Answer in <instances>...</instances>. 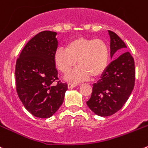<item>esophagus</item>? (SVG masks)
<instances>
[{"mask_svg": "<svg viewBox=\"0 0 148 148\" xmlns=\"http://www.w3.org/2000/svg\"><path fill=\"white\" fill-rule=\"evenodd\" d=\"M77 86V84L75 83V82H69L68 83V88H72L75 87V86Z\"/></svg>", "mask_w": 148, "mask_h": 148, "instance_id": "1", "label": "esophagus"}]
</instances>
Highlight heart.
Here are the masks:
<instances>
[{
	"label": "heart",
	"mask_w": 148,
	"mask_h": 148,
	"mask_svg": "<svg viewBox=\"0 0 148 148\" xmlns=\"http://www.w3.org/2000/svg\"><path fill=\"white\" fill-rule=\"evenodd\" d=\"M109 56L108 46L104 40L79 37L69 41L66 49H57L54 61L56 67L64 74L70 72L77 61L79 66L68 75L67 79L80 81L89 76L96 78L103 74L108 65Z\"/></svg>",
	"instance_id": "b5f03b06"
}]
</instances>
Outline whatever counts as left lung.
<instances>
[{
  "mask_svg": "<svg viewBox=\"0 0 148 148\" xmlns=\"http://www.w3.org/2000/svg\"><path fill=\"white\" fill-rule=\"evenodd\" d=\"M110 38V57L118 50L122 53L108 66L99 80L93 84L91 96L86 102L89 108L100 116L113 115L128 99L135 83L134 60L125 51V43L114 32L108 31Z\"/></svg>",
  "mask_w": 148,
  "mask_h": 148,
  "instance_id": "8db88e82",
  "label": "left lung"
}]
</instances>
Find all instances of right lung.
<instances>
[{
  "label": "right lung",
  "instance_id": "add662e5",
  "mask_svg": "<svg viewBox=\"0 0 148 148\" xmlns=\"http://www.w3.org/2000/svg\"><path fill=\"white\" fill-rule=\"evenodd\" d=\"M57 33L43 31L26 43L16 61V90L23 105L32 115L49 118L59 109L68 89L58 81L54 56Z\"/></svg>",
  "mask_w": 148,
  "mask_h": 148
}]
</instances>
